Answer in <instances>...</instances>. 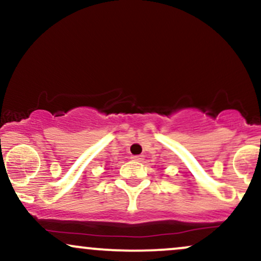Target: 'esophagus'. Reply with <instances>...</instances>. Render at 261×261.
I'll list each match as a JSON object with an SVG mask.
<instances>
[{
  "instance_id": "1",
  "label": "esophagus",
  "mask_w": 261,
  "mask_h": 261,
  "mask_svg": "<svg viewBox=\"0 0 261 261\" xmlns=\"http://www.w3.org/2000/svg\"><path fill=\"white\" fill-rule=\"evenodd\" d=\"M131 160L133 161H137V162H141L143 160V155H133V157H131Z\"/></svg>"
}]
</instances>
